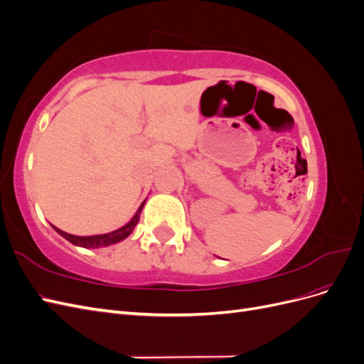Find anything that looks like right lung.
Instances as JSON below:
<instances>
[{"label":"right lung","mask_w":364,"mask_h":364,"mask_svg":"<svg viewBox=\"0 0 364 364\" xmlns=\"http://www.w3.org/2000/svg\"><path fill=\"white\" fill-rule=\"evenodd\" d=\"M142 206H144V203H142L139 206V209L136 211V214L134 215V218L130 220V222L127 225H124L123 228H119L117 230H114V232H109V234H103V235H92V237H77V235H71V234H67L63 232V230L54 228L58 230V232L63 237L67 238L70 243L75 245V246H80V247H103V246H109V245H114V243H118V241L124 240L126 237L130 235L132 230H134V228L136 226L138 220H139V214L142 211Z\"/></svg>","instance_id":"1"}]
</instances>
